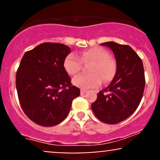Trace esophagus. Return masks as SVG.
Listing matches in <instances>:
<instances>
[{
  "instance_id": "34e87169",
  "label": "esophagus",
  "mask_w": 160,
  "mask_h": 160,
  "mask_svg": "<svg viewBox=\"0 0 160 160\" xmlns=\"http://www.w3.org/2000/svg\"><path fill=\"white\" fill-rule=\"evenodd\" d=\"M86 92H87V91H86V89H82L81 90H80V94H81V95H83V94H85V93Z\"/></svg>"
}]
</instances>
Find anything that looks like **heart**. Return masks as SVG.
Returning a JSON list of instances; mask_svg holds the SVG:
<instances>
[{"label": "heart", "mask_w": 160, "mask_h": 160, "mask_svg": "<svg viewBox=\"0 0 160 160\" xmlns=\"http://www.w3.org/2000/svg\"><path fill=\"white\" fill-rule=\"evenodd\" d=\"M82 64L89 65V74H80L73 79V84L83 89L97 88L102 83L111 81L117 72V62L105 49L94 47L80 52L78 56L70 53L63 62L64 68L69 75L80 72Z\"/></svg>", "instance_id": "b5f03b06"}]
</instances>
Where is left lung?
<instances>
[{"instance_id":"8db88e82","label":"left lung","mask_w":160,"mask_h":160,"mask_svg":"<svg viewBox=\"0 0 160 160\" xmlns=\"http://www.w3.org/2000/svg\"><path fill=\"white\" fill-rule=\"evenodd\" d=\"M110 47L117 60V72L111 84L100 91L92 104L95 117L107 124H117L136 111L145 86L142 60L129 46L113 42L101 43Z\"/></svg>"}]
</instances>
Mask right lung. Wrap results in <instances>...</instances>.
Masks as SVG:
<instances>
[{
  "instance_id": "obj_1",
  "label": "right lung",
  "mask_w": 160,
  "mask_h": 160,
  "mask_svg": "<svg viewBox=\"0 0 160 160\" xmlns=\"http://www.w3.org/2000/svg\"><path fill=\"white\" fill-rule=\"evenodd\" d=\"M68 46L43 43L27 51L16 71V86L22 109L38 125L53 126L68 114L80 89L73 86L63 66Z\"/></svg>"
}]
</instances>
